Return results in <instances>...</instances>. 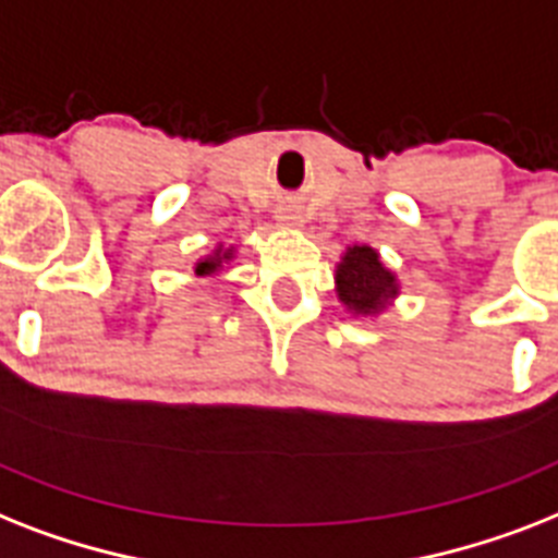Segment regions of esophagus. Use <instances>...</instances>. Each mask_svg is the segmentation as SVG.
I'll use <instances>...</instances> for the list:
<instances>
[{
  "instance_id": "34e87169",
  "label": "esophagus",
  "mask_w": 558,
  "mask_h": 558,
  "mask_svg": "<svg viewBox=\"0 0 558 558\" xmlns=\"http://www.w3.org/2000/svg\"><path fill=\"white\" fill-rule=\"evenodd\" d=\"M280 220H283V223H298V217L294 215H280Z\"/></svg>"
}]
</instances>
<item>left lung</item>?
Here are the masks:
<instances>
[{
    "mask_svg": "<svg viewBox=\"0 0 558 558\" xmlns=\"http://www.w3.org/2000/svg\"><path fill=\"white\" fill-rule=\"evenodd\" d=\"M335 292L352 315H378L398 294V280L373 246H350L335 266Z\"/></svg>",
    "mask_w": 558,
    "mask_h": 558,
    "instance_id": "1",
    "label": "left lung"
}]
</instances>
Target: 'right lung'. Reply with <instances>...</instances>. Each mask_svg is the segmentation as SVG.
I'll return each instance as SVG.
<instances>
[{
  "label": "right lung",
  "mask_w": 558,
  "mask_h": 558,
  "mask_svg": "<svg viewBox=\"0 0 558 558\" xmlns=\"http://www.w3.org/2000/svg\"><path fill=\"white\" fill-rule=\"evenodd\" d=\"M226 260H232V248L217 246L211 255H206L203 260H197V266H194V275H201V278H211V275H217V271L223 269Z\"/></svg>",
  "instance_id": "right-lung-1"
}]
</instances>
